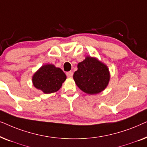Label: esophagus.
<instances>
[{"instance_id":"obj_1","label":"esophagus","mask_w":147,"mask_h":147,"mask_svg":"<svg viewBox=\"0 0 147 147\" xmlns=\"http://www.w3.org/2000/svg\"><path fill=\"white\" fill-rule=\"evenodd\" d=\"M66 75H67V76L68 78H72L73 77V72L72 71H67V73H66Z\"/></svg>"}]
</instances>
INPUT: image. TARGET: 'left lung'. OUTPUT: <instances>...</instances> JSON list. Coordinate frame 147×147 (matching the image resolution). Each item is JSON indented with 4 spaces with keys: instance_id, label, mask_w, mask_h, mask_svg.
Returning <instances> with one entry per match:
<instances>
[{
    "instance_id": "left-lung-1",
    "label": "left lung",
    "mask_w": 147,
    "mask_h": 147,
    "mask_svg": "<svg viewBox=\"0 0 147 147\" xmlns=\"http://www.w3.org/2000/svg\"><path fill=\"white\" fill-rule=\"evenodd\" d=\"M74 80L76 85L85 93L98 94L105 89L110 80L107 66L96 59L87 57L78 65Z\"/></svg>"
}]
</instances>
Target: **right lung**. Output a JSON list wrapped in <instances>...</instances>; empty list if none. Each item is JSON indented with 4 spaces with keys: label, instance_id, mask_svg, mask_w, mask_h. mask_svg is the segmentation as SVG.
Returning <instances> with one entry per match:
<instances>
[{
    "label": "right lung",
    "instance_id": "add662e5",
    "mask_svg": "<svg viewBox=\"0 0 147 147\" xmlns=\"http://www.w3.org/2000/svg\"><path fill=\"white\" fill-rule=\"evenodd\" d=\"M65 80V74L60 68L49 64L42 66L34 74L33 83L45 94H51L59 90Z\"/></svg>",
    "mask_w": 147,
    "mask_h": 147
}]
</instances>
